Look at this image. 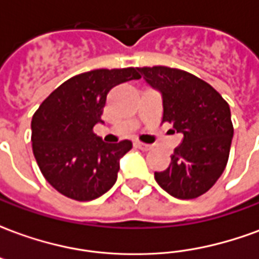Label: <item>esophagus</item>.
<instances>
[{
    "label": "esophagus",
    "instance_id": "obj_1",
    "mask_svg": "<svg viewBox=\"0 0 259 259\" xmlns=\"http://www.w3.org/2000/svg\"><path fill=\"white\" fill-rule=\"evenodd\" d=\"M135 146L137 147V148H140V150H144V151H147V150H150V148H151V146L144 144V143H140V141H136Z\"/></svg>",
    "mask_w": 259,
    "mask_h": 259
}]
</instances>
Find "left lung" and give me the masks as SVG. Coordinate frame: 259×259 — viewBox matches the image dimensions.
<instances>
[{"mask_svg":"<svg viewBox=\"0 0 259 259\" xmlns=\"http://www.w3.org/2000/svg\"><path fill=\"white\" fill-rule=\"evenodd\" d=\"M137 70L162 94V122L183 135L168 169L155 172V180L176 198H197L226 168L233 137L229 104L211 84L186 70L168 66Z\"/></svg>","mask_w":259,"mask_h":259,"instance_id":"8db88e82","label":"left lung"}]
</instances>
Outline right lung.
Returning <instances> with one entry per match:
<instances>
[{
	"mask_svg": "<svg viewBox=\"0 0 259 259\" xmlns=\"http://www.w3.org/2000/svg\"><path fill=\"white\" fill-rule=\"evenodd\" d=\"M140 79L137 68L96 69L76 74L41 102L31 119L37 165L54 189L76 201H91L116 182L119 159L132 141L107 144L94 135L107 94L115 85Z\"/></svg>",
	"mask_w": 259,
	"mask_h": 259,
	"instance_id": "right-lung-1",
	"label": "right lung"
}]
</instances>
